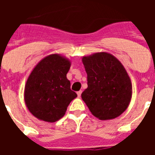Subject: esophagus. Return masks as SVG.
Masks as SVG:
<instances>
[{"label":"esophagus","mask_w":155,"mask_h":155,"mask_svg":"<svg viewBox=\"0 0 155 155\" xmlns=\"http://www.w3.org/2000/svg\"><path fill=\"white\" fill-rule=\"evenodd\" d=\"M81 93H82V91H79V92H77L78 97H80V96H81Z\"/></svg>","instance_id":"esophagus-1"}]
</instances>
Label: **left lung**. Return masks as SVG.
<instances>
[{
    "instance_id": "obj_1",
    "label": "left lung",
    "mask_w": 155,
    "mask_h": 155,
    "mask_svg": "<svg viewBox=\"0 0 155 155\" xmlns=\"http://www.w3.org/2000/svg\"><path fill=\"white\" fill-rule=\"evenodd\" d=\"M87 87L81 97L93 116L101 120L121 115L132 98V83L122 63L107 52L84 56Z\"/></svg>"
}]
</instances>
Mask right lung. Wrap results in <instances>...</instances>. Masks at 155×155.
<instances>
[{
    "mask_svg": "<svg viewBox=\"0 0 155 155\" xmlns=\"http://www.w3.org/2000/svg\"><path fill=\"white\" fill-rule=\"evenodd\" d=\"M71 61L58 54L46 56L33 69L25 83L24 101L30 113L47 122L65 115L68 106L77 97L71 90L67 74Z\"/></svg>",
    "mask_w": 155,
    "mask_h": 155,
    "instance_id": "obj_1",
    "label": "right lung"
}]
</instances>
